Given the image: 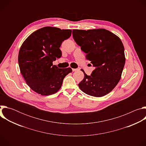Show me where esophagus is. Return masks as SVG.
I'll use <instances>...</instances> for the list:
<instances>
[{"mask_svg": "<svg viewBox=\"0 0 146 146\" xmlns=\"http://www.w3.org/2000/svg\"><path fill=\"white\" fill-rule=\"evenodd\" d=\"M72 70H73V72H76V71L78 70V69H72Z\"/></svg>", "mask_w": 146, "mask_h": 146, "instance_id": "1", "label": "esophagus"}]
</instances>
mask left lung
<instances>
[{
  "instance_id": "left-lung-1",
  "label": "left lung",
  "mask_w": 146,
  "mask_h": 146,
  "mask_svg": "<svg viewBox=\"0 0 146 146\" xmlns=\"http://www.w3.org/2000/svg\"><path fill=\"white\" fill-rule=\"evenodd\" d=\"M73 37L95 69L84 74L78 84L87 95L102 97L110 92L119 81L125 63L124 47L119 37L105 29H73Z\"/></svg>"
}]
</instances>
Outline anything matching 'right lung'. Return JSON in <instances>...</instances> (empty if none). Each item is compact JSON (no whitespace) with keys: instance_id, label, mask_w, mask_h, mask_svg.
Masks as SVG:
<instances>
[{"instance_id":"right-lung-1","label":"right lung","mask_w":146,"mask_h":146,"mask_svg":"<svg viewBox=\"0 0 146 146\" xmlns=\"http://www.w3.org/2000/svg\"><path fill=\"white\" fill-rule=\"evenodd\" d=\"M72 30L52 27L40 28L30 35L21 46L18 64L28 86L43 96L54 94L61 88L70 68L59 69L52 62L60 58L62 41L70 37Z\"/></svg>"}]
</instances>
